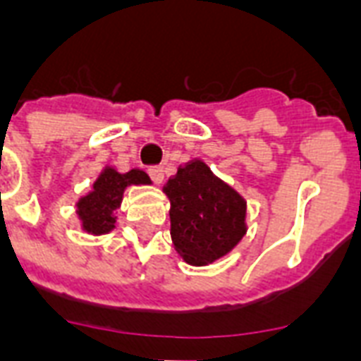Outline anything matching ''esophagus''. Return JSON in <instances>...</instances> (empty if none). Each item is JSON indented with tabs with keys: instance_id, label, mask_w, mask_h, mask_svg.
I'll return each mask as SVG.
<instances>
[{
	"instance_id": "obj_1",
	"label": "esophagus",
	"mask_w": 361,
	"mask_h": 361,
	"mask_svg": "<svg viewBox=\"0 0 361 361\" xmlns=\"http://www.w3.org/2000/svg\"><path fill=\"white\" fill-rule=\"evenodd\" d=\"M149 176H152V180L155 181V183H163L164 180V169L163 166H149Z\"/></svg>"
}]
</instances>
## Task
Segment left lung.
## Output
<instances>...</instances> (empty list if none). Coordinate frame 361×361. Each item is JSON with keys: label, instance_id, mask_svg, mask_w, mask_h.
<instances>
[{"label": "left lung", "instance_id": "8db88e82", "mask_svg": "<svg viewBox=\"0 0 361 361\" xmlns=\"http://www.w3.org/2000/svg\"><path fill=\"white\" fill-rule=\"evenodd\" d=\"M164 192L170 198L172 241L187 264L215 262L245 236V200L202 161L181 166Z\"/></svg>", "mask_w": 361, "mask_h": 361}]
</instances>
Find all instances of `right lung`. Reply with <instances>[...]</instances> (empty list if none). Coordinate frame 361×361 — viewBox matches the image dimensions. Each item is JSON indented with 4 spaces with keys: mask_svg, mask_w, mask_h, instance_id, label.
Returning a JSON list of instances; mask_svg holds the SVG:
<instances>
[{
    "mask_svg": "<svg viewBox=\"0 0 361 361\" xmlns=\"http://www.w3.org/2000/svg\"><path fill=\"white\" fill-rule=\"evenodd\" d=\"M152 183L149 176L142 170H129L125 174L114 169H104L93 183V191L78 200V217L84 231L92 234H106L114 228V212L120 208L121 197L127 185Z\"/></svg>",
    "mask_w": 361,
    "mask_h": 361,
    "instance_id": "1",
    "label": "right lung"
}]
</instances>
